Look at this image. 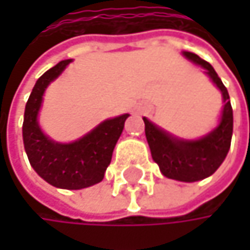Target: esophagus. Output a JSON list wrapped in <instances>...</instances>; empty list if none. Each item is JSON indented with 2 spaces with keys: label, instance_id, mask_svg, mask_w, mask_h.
I'll return each instance as SVG.
<instances>
[{
  "label": "esophagus",
  "instance_id": "34e87169",
  "mask_svg": "<svg viewBox=\"0 0 250 250\" xmlns=\"http://www.w3.org/2000/svg\"><path fill=\"white\" fill-rule=\"evenodd\" d=\"M139 111H140V113H142V114H143V113H146V111H147V110H146V108H140V110H139Z\"/></svg>",
  "mask_w": 250,
  "mask_h": 250
}]
</instances>
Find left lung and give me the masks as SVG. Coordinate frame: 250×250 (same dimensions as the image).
Listing matches in <instances>:
<instances>
[{
  "label": "left lung",
  "mask_w": 250,
  "mask_h": 250,
  "mask_svg": "<svg viewBox=\"0 0 250 250\" xmlns=\"http://www.w3.org/2000/svg\"><path fill=\"white\" fill-rule=\"evenodd\" d=\"M184 56L204 68L206 74L222 91L225 105L220 125L198 140H184L159 128L146 117H143V122L152 158L159 165L161 172L171 179L195 182L214 174L227 156L233 134V110L227 88L214 68L195 53L184 52Z\"/></svg>",
  "instance_id": "left-lung-1"
}]
</instances>
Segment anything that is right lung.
<instances>
[{
    "label": "right lung",
    "instance_id": "add662e5",
    "mask_svg": "<svg viewBox=\"0 0 250 250\" xmlns=\"http://www.w3.org/2000/svg\"><path fill=\"white\" fill-rule=\"evenodd\" d=\"M71 62H59L37 79L25 104L23 142L30 165L46 182L56 188L81 189L103 181L128 114L103 122L72 143H58L44 136L37 123L44 89Z\"/></svg>",
    "mask_w": 250,
    "mask_h": 250
}]
</instances>
